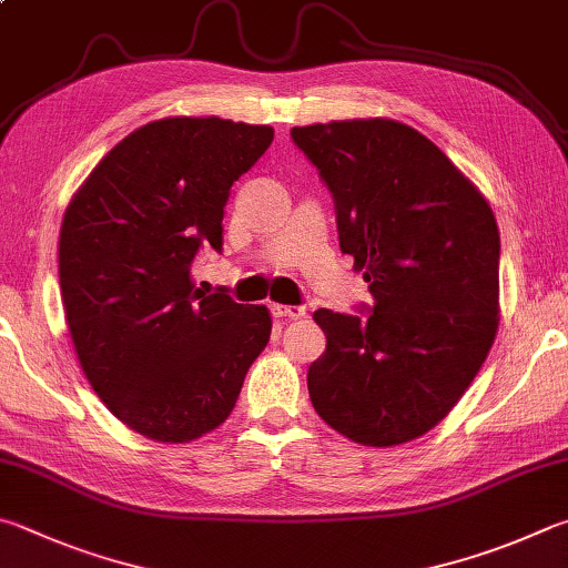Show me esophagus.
Segmentation results:
<instances>
[{
  "mask_svg": "<svg viewBox=\"0 0 568 568\" xmlns=\"http://www.w3.org/2000/svg\"><path fill=\"white\" fill-rule=\"evenodd\" d=\"M273 315L285 317V320H301V317H305V307L303 305H273Z\"/></svg>",
  "mask_w": 568,
  "mask_h": 568,
  "instance_id": "esophagus-1",
  "label": "esophagus"
}]
</instances>
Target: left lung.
Returning <instances> with one entry per match:
<instances>
[{
	"label": "left lung",
	"instance_id": "left-lung-1",
	"mask_svg": "<svg viewBox=\"0 0 568 568\" xmlns=\"http://www.w3.org/2000/svg\"><path fill=\"white\" fill-rule=\"evenodd\" d=\"M333 193L339 251L373 315L320 307L307 369L320 417L365 447L437 427L477 377L499 327V229L481 191L417 129L349 119L291 131Z\"/></svg>",
	"mask_w": 568,
	"mask_h": 568
}]
</instances>
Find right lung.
<instances>
[{
  "instance_id": "right-lung-1",
  "label": "right lung",
  "mask_w": 568,
  "mask_h": 568,
  "mask_svg": "<svg viewBox=\"0 0 568 568\" xmlns=\"http://www.w3.org/2000/svg\"><path fill=\"white\" fill-rule=\"evenodd\" d=\"M271 141V126L219 116L151 121L67 205L59 285L79 365L111 415L153 442L223 425L271 339L265 305L203 295L191 277L205 241L221 251L231 185Z\"/></svg>"
}]
</instances>
